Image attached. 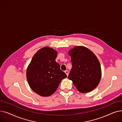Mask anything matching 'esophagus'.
<instances>
[{
    "instance_id": "obj_1",
    "label": "esophagus",
    "mask_w": 122,
    "mask_h": 122,
    "mask_svg": "<svg viewBox=\"0 0 122 122\" xmlns=\"http://www.w3.org/2000/svg\"><path fill=\"white\" fill-rule=\"evenodd\" d=\"M65 73L66 74L67 76H68V75H69V71H68V70H65Z\"/></svg>"
}]
</instances>
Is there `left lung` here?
I'll list each match as a JSON object with an SVG mask.
<instances>
[{
	"label": "left lung",
	"instance_id": "left-lung-1",
	"mask_svg": "<svg viewBox=\"0 0 122 122\" xmlns=\"http://www.w3.org/2000/svg\"><path fill=\"white\" fill-rule=\"evenodd\" d=\"M72 67L68 78L81 92L86 93L97 87L100 81V63L94 53L88 48L76 46L69 52Z\"/></svg>",
	"mask_w": 122,
	"mask_h": 122
}]
</instances>
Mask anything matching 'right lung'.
<instances>
[{"label": "right lung", "mask_w": 122, "mask_h": 122, "mask_svg": "<svg viewBox=\"0 0 122 122\" xmlns=\"http://www.w3.org/2000/svg\"><path fill=\"white\" fill-rule=\"evenodd\" d=\"M57 51L43 47L34 55L27 70L29 85L35 92L42 97L52 94L61 81L67 77L55 61Z\"/></svg>", "instance_id": "1"}]
</instances>
